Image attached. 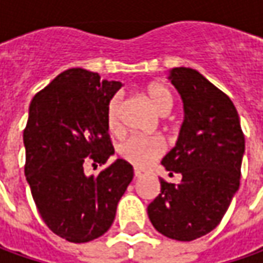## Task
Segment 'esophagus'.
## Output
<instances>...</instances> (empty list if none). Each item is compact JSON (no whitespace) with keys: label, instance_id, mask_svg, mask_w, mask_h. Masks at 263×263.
Wrapping results in <instances>:
<instances>
[{"label":"esophagus","instance_id":"1","mask_svg":"<svg viewBox=\"0 0 263 263\" xmlns=\"http://www.w3.org/2000/svg\"><path fill=\"white\" fill-rule=\"evenodd\" d=\"M134 175H135V178H141L144 175V172L141 171V169L135 167V169H134Z\"/></svg>","mask_w":263,"mask_h":263}]
</instances>
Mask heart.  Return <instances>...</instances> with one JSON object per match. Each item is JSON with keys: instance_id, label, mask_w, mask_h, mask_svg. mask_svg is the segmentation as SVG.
<instances>
[{"instance_id": "obj_1", "label": "heart", "mask_w": 263, "mask_h": 263, "mask_svg": "<svg viewBox=\"0 0 263 263\" xmlns=\"http://www.w3.org/2000/svg\"><path fill=\"white\" fill-rule=\"evenodd\" d=\"M147 98L152 103L154 110L162 116H166L174 106L171 92L165 86L157 84L147 88ZM106 122L111 134L118 135L122 132V98L119 94L113 96L107 103ZM165 141L159 137L132 135L120 144L119 154L123 160H126L131 165L137 167H148L156 159H159L165 153Z\"/></svg>"}]
</instances>
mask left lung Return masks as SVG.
Instances as JSON below:
<instances>
[{"label": "left lung", "instance_id": "8db88e82", "mask_svg": "<svg viewBox=\"0 0 263 263\" xmlns=\"http://www.w3.org/2000/svg\"><path fill=\"white\" fill-rule=\"evenodd\" d=\"M169 79L182 98L184 122L162 165L181 182L160 179L147 213L160 234L191 241L219 225L240 187L245 134L233 101L197 70L174 67Z\"/></svg>", "mask_w": 263, "mask_h": 263}]
</instances>
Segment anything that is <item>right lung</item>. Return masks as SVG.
I'll return each mask as SVG.
<instances>
[{"label":"right lung","mask_w":263,"mask_h":263,"mask_svg":"<svg viewBox=\"0 0 263 263\" xmlns=\"http://www.w3.org/2000/svg\"><path fill=\"white\" fill-rule=\"evenodd\" d=\"M120 86L74 67L41 89L29 106L23 131L26 181L42 221L70 243L91 241L109 230L134 178L123 159L98 175L84 172L88 165H106L115 153L106 109Z\"/></svg>","instance_id":"1"}]
</instances>
